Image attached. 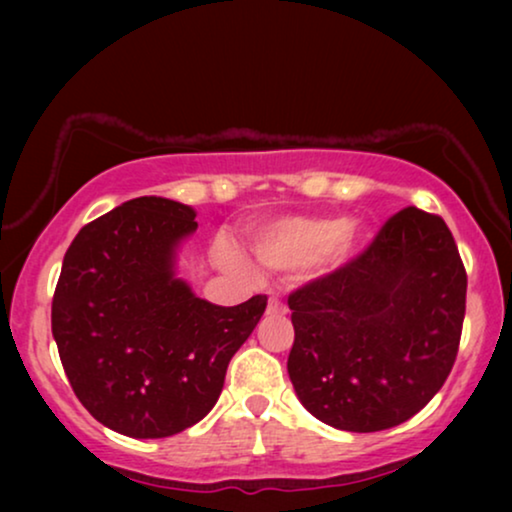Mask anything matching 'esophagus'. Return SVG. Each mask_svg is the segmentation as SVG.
<instances>
[{
	"label": "esophagus",
	"instance_id": "1",
	"mask_svg": "<svg viewBox=\"0 0 512 512\" xmlns=\"http://www.w3.org/2000/svg\"><path fill=\"white\" fill-rule=\"evenodd\" d=\"M268 312H270V314H284L286 307L282 305V300H279L277 296H272L270 303H268Z\"/></svg>",
	"mask_w": 512,
	"mask_h": 512
}]
</instances>
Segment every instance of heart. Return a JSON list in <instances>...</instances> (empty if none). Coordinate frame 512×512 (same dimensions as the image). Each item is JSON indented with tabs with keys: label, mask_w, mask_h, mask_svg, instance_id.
I'll return each instance as SVG.
<instances>
[{
	"label": "heart",
	"mask_w": 512,
	"mask_h": 512,
	"mask_svg": "<svg viewBox=\"0 0 512 512\" xmlns=\"http://www.w3.org/2000/svg\"><path fill=\"white\" fill-rule=\"evenodd\" d=\"M254 254L270 270L305 268L321 256L352 254L359 244V230L340 219H305L291 216L265 226L254 235Z\"/></svg>",
	"instance_id": "1"
}]
</instances>
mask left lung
I'll list each match as a JSON object with an SVG mask.
<instances>
[{
    "instance_id": "left-lung-1",
    "label": "left lung",
    "mask_w": 512,
    "mask_h": 512,
    "mask_svg": "<svg viewBox=\"0 0 512 512\" xmlns=\"http://www.w3.org/2000/svg\"><path fill=\"white\" fill-rule=\"evenodd\" d=\"M289 377L328 426L384 431L417 415L459 352L466 270L445 221L405 207L359 256L289 296Z\"/></svg>"
}]
</instances>
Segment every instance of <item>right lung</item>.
I'll return each mask as SVG.
<instances>
[{"label": "right lung", "instance_id": "obj_1", "mask_svg": "<svg viewBox=\"0 0 512 512\" xmlns=\"http://www.w3.org/2000/svg\"><path fill=\"white\" fill-rule=\"evenodd\" d=\"M195 228L188 205L144 195L83 226L62 261L51 307L62 368L83 408L123 436L198 424L268 305H212L174 277Z\"/></svg>", "mask_w": 512, "mask_h": 512}]
</instances>
